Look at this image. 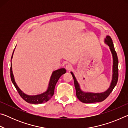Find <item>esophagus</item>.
<instances>
[{
    "label": "esophagus",
    "mask_w": 128,
    "mask_h": 128,
    "mask_svg": "<svg viewBox=\"0 0 128 128\" xmlns=\"http://www.w3.org/2000/svg\"><path fill=\"white\" fill-rule=\"evenodd\" d=\"M72 68H73V66L70 64H68L66 66V70H71V69H72Z\"/></svg>",
    "instance_id": "34e87169"
}]
</instances>
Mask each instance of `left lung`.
<instances>
[{
    "mask_svg": "<svg viewBox=\"0 0 128 128\" xmlns=\"http://www.w3.org/2000/svg\"><path fill=\"white\" fill-rule=\"evenodd\" d=\"M105 42L108 44L111 50V51L113 56V75H112V80L110 88L106 90L105 92L102 93H92V92H85L81 90L80 86L78 84L76 79L72 72H70L73 77L74 82V86L76 91V96L77 98L82 103H92L102 102L109 96L112 90L116 85L118 81V58L116 52L114 50V47L112 42V40L111 36H107L105 39Z\"/></svg>",
    "mask_w": 128,
    "mask_h": 128,
    "instance_id": "8db88e82",
    "label": "left lung"
}]
</instances>
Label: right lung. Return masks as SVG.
Masks as SVG:
<instances>
[{
	"label": "right lung",
	"mask_w": 128,
	"mask_h": 128,
	"mask_svg": "<svg viewBox=\"0 0 128 128\" xmlns=\"http://www.w3.org/2000/svg\"><path fill=\"white\" fill-rule=\"evenodd\" d=\"M13 54L11 57V59L12 58ZM10 78H11V81L12 83L14 84V87L16 88V90L18 92V94H20L21 98H22L24 100H25L26 102L32 103V104H41L50 100L52 96H53L54 94V90H55V87L56 83L59 80V78L62 76L66 73V70L64 68L59 69L58 70H55L52 74L50 81L48 89L46 92H43V94H41L37 95H34V96H30V95H28L24 93L22 91H21L19 88L17 86V84L14 81V74L12 73V63L10 65Z\"/></svg>",
	"instance_id": "add662e5"
}]
</instances>
